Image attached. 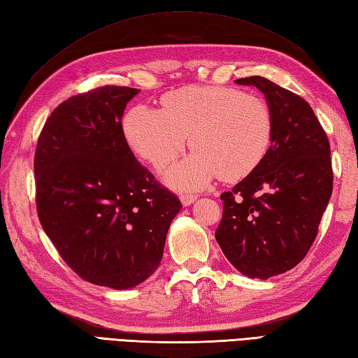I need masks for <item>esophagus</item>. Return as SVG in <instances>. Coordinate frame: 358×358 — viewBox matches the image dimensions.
<instances>
[{
	"instance_id": "1",
	"label": "esophagus",
	"mask_w": 358,
	"mask_h": 358,
	"mask_svg": "<svg viewBox=\"0 0 358 358\" xmlns=\"http://www.w3.org/2000/svg\"><path fill=\"white\" fill-rule=\"evenodd\" d=\"M195 195H192V194H181L180 195V200H181V203H183L185 206H189V205H192V203L195 201Z\"/></svg>"
}]
</instances>
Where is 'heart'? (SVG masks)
<instances>
[{"label":"heart","instance_id":"heart-1","mask_svg":"<svg viewBox=\"0 0 358 358\" xmlns=\"http://www.w3.org/2000/svg\"><path fill=\"white\" fill-rule=\"evenodd\" d=\"M124 135L136 155L161 171L187 145L195 150L167 171L166 180L177 189H201L219 177L236 183L253 173L275 135L268 102L242 90L217 85H187L167 91L161 110L133 107L124 117Z\"/></svg>","mask_w":358,"mask_h":358}]
</instances>
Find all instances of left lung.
<instances>
[{
    "mask_svg": "<svg viewBox=\"0 0 358 358\" xmlns=\"http://www.w3.org/2000/svg\"><path fill=\"white\" fill-rule=\"evenodd\" d=\"M236 83L265 94L275 135L262 164L220 195L215 241L242 275L268 279L296 267L315 242L332 195L331 144L301 96L261 76Z\"/></svg>",
    "mask_w": 358,
    "mask_h": 358,
    "instance_id": "obj_1",
    "label": "left lung"
}]
</instances>
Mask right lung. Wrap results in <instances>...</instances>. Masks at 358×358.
I'll return each instance as SVG.
<instances>
[{"instance_id": "right-lung-1", "label": "right lung", "mask_w": 358, "mask_h": 358, "mask_svg": "<svg viewBox=\"0 0 358 358\" xmlns=\"http://www.w3.org/2000/svg\"><path fill=\"white\" fill-rule=\"evenodd\" d=\"M139 90L105 85L54 108L34 157L38 220L63 261L85 281L130 289L163 257L180 199L133 155L122 130Z\"/></svg>"}]
</instances>
